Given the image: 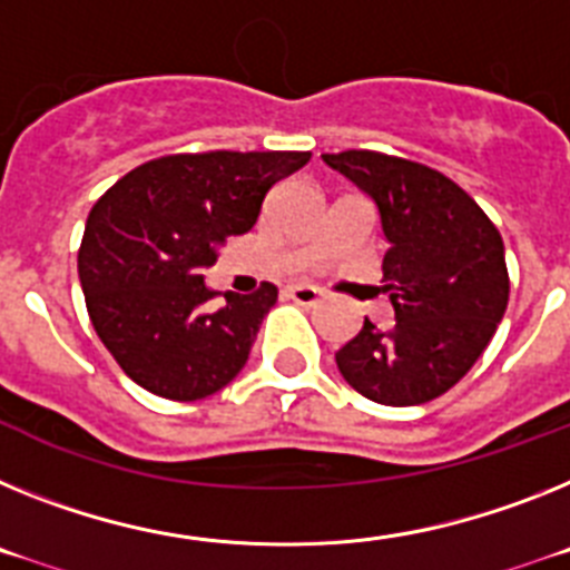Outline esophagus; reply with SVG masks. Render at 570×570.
<instances>
[{
  "mask_svg": "<svg viewBox=\"0 0 570 570\" xmlns=\"http://www.w3.org/2000/svg\"><path fill=\"white\" fill-rule=\"evenodd\" d=\"M286 295H289V298L301 306H315L324 292H321L318 286H309V284H292V286H286Z\"/></svg>",
  "mask_w": 570,
  "mask_h": 570,
  "instance_id": "obj_1",
  "label": "esophagus"
}]
</instances>
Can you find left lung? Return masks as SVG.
Returning <instances> with one entry per match:
<instances>
[{
  "instance_id": "obj_1",
  "label": "left lung",
  "mask_w": 570,
  "mask_h": 570,
  "mask_svg": "<svg viewBox=\"0 0 570 570\" xmlns=\"http://www.w3.org/2000/svg\"><path fill=\"white\" fill-rule=\"evenodd\" d=\"M375 203L387 240L384 286L395 321L335 353L370 402L413 407L448 393L491 344L508 309L504 244L491 217L450 177L379 151L321 155Z\"/></svg>"
}]
</instances>
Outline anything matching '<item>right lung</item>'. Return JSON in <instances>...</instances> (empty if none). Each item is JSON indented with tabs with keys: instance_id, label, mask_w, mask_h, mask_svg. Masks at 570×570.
<instances>
[{
	"instance_id": "obj_1",
	"label": "right lung",
	"mask_w": 570,
	"mask_h": 570,
	"mask_svg": "<svg viewBox=\"0 0 570 570\" xmlns=\"http://www.w3.org/2000/svg\"><path fill=\"white\" fill-rule=\"evenodd\" d=\"M309 151L168 155L128 171L94 203L79 246L91 324L122 373L148 393L197 402L244 370L278 289H215L203 269L226 237L255 226L266 191Z\"/></svg>"
}]
</instances>
